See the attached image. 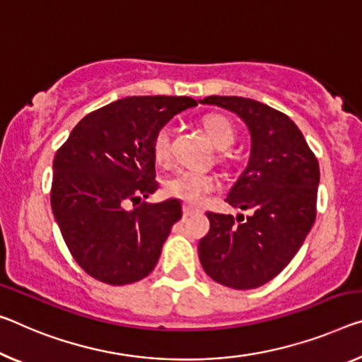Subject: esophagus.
I'll use <instances>...</instances> for the list:
<instances>
[{"label": "esophagus", "instance_id": "obj_1", "mask_svg": "<svg viewBox=\"0 0 362 362\" xmlns=\"http://www.w3.org/2000/svg\"><path fill=\"white\" fill-rule=\"evenodd\" d=\"M194 212H197V209H194L193 206H190V204H183V219H187V217L193 216Z\"/></svg>", "mask_w": 362, "mask_h": 362}]
</instances>
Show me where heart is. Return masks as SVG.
Returning a JSON list of instances; mask_svg holds the SVG:
<instances>
[{
    "instance_id": "obj_1",
    "label": "heart",
    "mask_w": 362,
    "mask_h": 362,
    "mask_svg": "<svg viewBox=\"0 0 362 362\" xmlns=\"http://www.w3.org/2000/svg\"><path fill=\"white\" fill-rule=\"evenodd\" d=\"M202 127L212 145L226 150L235 140L233 124L222 114H208L202 119ZM151 154L159 165L170 160V132L169 127L156 130L151 140ZM221 183L216 175L198 170H179L164 182V192L170 198H177L188 204H202L208 194L219 190Z\"/></svg>"
}]
</instances>
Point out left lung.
Segmentation results:
<instances>
[{"instance_id": "left-lung-1", "label": "left lung", "mask_w": 362, "mask_h": 362, "mask_svg": "<svg viewBox=\"0 0 362 362\" xmlns=\"http://www.w3.org/2000/svg\"><path fill=\"white\" fill-rule=\"evenodd\" d=\"M199 103L228 109L250 130L248 165L226 202L253 212L246 219L238 216V224L230 214L206 212L211 228L199 240V261L217 284L257 288L288 266L311 230L319 163L301 130L277 109L242 96H208Z\"/></svg>"}]
</instances>
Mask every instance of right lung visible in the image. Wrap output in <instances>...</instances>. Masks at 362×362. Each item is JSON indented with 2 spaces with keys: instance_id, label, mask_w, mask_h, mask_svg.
<instances>
[{
  "instance_id": "1",
  "label": "right lung",
  "mask_w": 362,
  "mask_h": 362,
  "mask_svg": "<svg viewBox=\"0 0 362 362\" xmlns=\"http://www.w3.org/2000/svg\"><path fill=\"white\" fill-rule=\"evenodd\" d=\"M193 106L188 96L117 100L87 114L57 150L51 208L74 259L100 282H139L156 266L182 206L141 202L158 190L151 140Z\"/></svg>"
}]
</instances>
